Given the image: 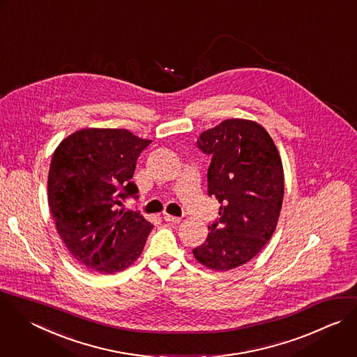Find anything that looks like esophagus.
Returning a JSON list of instances; mask_svg holds the SVG:
<instances>
[{"label": "esophagus", "instance_id": "obj_1", "mask_svg": "<svg viewBox=\"0 0 357 357\" xmlns=\"http://www.w3.org/2000/svg\"><path fill=\"white\" fill-rule=\"evenodd\" d=\"M163 219L166 222H172V223H180V220H181V218H177V216H173L169 213H163Z\"/></svg>", "mask_w": 357, "mask_h": 357}]
</instances>
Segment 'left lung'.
<instances>
[{"mask_svg":"<svg viewBox=\"0 0 357 357\" xmlns=\"http://www.w3.org/2000/svg\"><path fill=\"white\" fill-rule=\"evenodd\" d=\"M197 145L212 156L208 195L220 208L192 252L206 268L229 271L252 259L275 231L284 192L282 160L266 130L251 120H225Z\"/></svg>","mask_w":357,"mask_h":357,"instance_id":"left-lung-1","label":"left lung"}]
</instances>
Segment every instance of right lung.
I'll return each instance as SVG.
<instances>
[{"label":"right lung","instance_id":"right-lung-1","mask_svg":"<svg viewBox=\"0 0 357 357\" xmlns=\"http://www.w3.org/2000/svg\"><path fill=\"white\" fill-rule=\"evenodd\" d=\"M127 130L84 128L57 146L49 170V206L73 257L89 269L116 273L141 255L153 227L139 212L119 209L137 198V159L151 144Z\"/></svg>","mask_w":357,"mask_h":357}]
</instances>
